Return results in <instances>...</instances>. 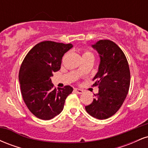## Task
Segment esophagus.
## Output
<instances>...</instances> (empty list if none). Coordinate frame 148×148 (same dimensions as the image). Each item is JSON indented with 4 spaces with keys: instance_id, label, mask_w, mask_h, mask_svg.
<instances>
[{
    "instance_id": "obj_1",
    "label": "esophagus",
    "mask_w": 148,
    "mask_h": 148,
    "mask_svg": "<svg viewBox=\"0 0 148 148\" xmlns=\"http://www.w3.org/2000/svg\"><path fill=\"white\" fill-rule=\"evenodd\" d=\"M74 90H75L78 94H82V93H84V90L81 89H79V88H75Z\"/></svg>"
}]
</instances>
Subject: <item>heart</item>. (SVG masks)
I'll use <instances>...</instances> for the list:
<instances>
[{
  "label": "heart",
  "instance_id": "b5f03b06",
  "mask_svg": "<svg viewBox=\"0 0 148 148\" xmlns=\"http://www.w3.org/2000/svg\"><path fill=\"white\" fill-rule=\"evenodd\" d=\"M89 56H92V54L91 53H90L88 51H85L84 53H83V57ZM79 72H81V69H79Z\"/></svg>",
  "mask_w": 148,
  "mask_h": 148
}]
</instances>
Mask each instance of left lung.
<instances>
[{"label": "left lung", "mask_w": 148, "mask_h": 148, "mask_svg": "<svg viewBox=\"0 0 148 148\" xmlns=\"http://www.w3.org/2000/svg\"><path fill=\"white\" fill-rule=\"evenodd\" d=\"M99 53L100 62L93 86L99 92L90 104L86 106L88 114L99 120L107 119L120 109L130 86L128 62L121 49L108 40H101L92 45Z\"/></svg>", "instance_id": "left-lung-1"}]
</instances>
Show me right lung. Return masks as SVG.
Instances as JSON below:
<instances>
[{"mask_svg":"<svg viewBox=\"0 0 148 148\" xmlns=\"http://www.w3.org/2000/svg\"><path fill=\"white\" fill-rule=\"evenodd\" d=\"M72 44L45 41L38 43L25 57L18 73L23 101L37 118L48 120L62 112L73 88H53L51 77L60 69L62 58Z\"/></svg>","mask_w":148,"mask_h":148,"instance_id":"obj_1","label":"right lung"}]
</instances>
